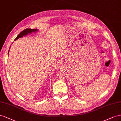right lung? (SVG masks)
I'll return each mask as SVG.
<instances>
[{
  "instance_id": "add662e5",
  "label": "right lung",
  "mask_w": 121,
  "mask_h": 121,
  "mask_svg": "<svg viewBox=\"0 0 121 121\" xmlns=\"http://www.w3.org/2000/svg\"><path fill=\"white\" fill-rule=\"evenodd\" d=\"M37 30V29H28V28L25 29V30H23L21 32L18 36H17V37L15 39V40L18 39L20 37H23L24 35H26V34H27L28 33H31L33 32H35Z\"/></svg>"
}]
</instances>
